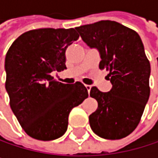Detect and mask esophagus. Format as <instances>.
<instances>
[{
	"mask_svg": "<svg viewBox=\"0 0 158 158\" xmlns=\"http://www.w3.org/2000/svg\"><path fill=\"white\" fill-rule=\"evenodd\" d=\"M85 87H86L88 92H89V91H90V89H91V86H90V85H85Z\"/></svg>",
	"mask_w": 158,
	"mask_h": 158,
	"instance_id": "esophagus-1",
	"label": "esophagus"
}]
</instances>
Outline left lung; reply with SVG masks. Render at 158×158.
<instances>
[{
    "instance_id": "left-lung-1",
    "label": "left lung",
    "mask_w": 158,
    "mask_h": 158,
    "mask_svg": "<svg viewBox=\"0 0 158 158\" xmlns=\"http://www.w3.org/2000/svg\"><path fill=\"white\" fill-rule=\"evenodd\" d=\"M76 30L89 48L99 50V67L110 71L112 85L109 92L91 88L98 109L89 117L90 127L104 139L126 137L137 127L150 95L151 69L142 40L135 31L109 20Z\"/></svg>"
}]
</instances>
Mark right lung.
Segmentation results:
<instances>
[{"label":"right lung","instance_id":"add662e5","mask_svg":"<svg viewBox=\"0 0 158 158\" xmlns=\"http://www.w3.org/2000/svg\"><path fill=\"white\" fill-rule=\"evenodd\" d=\"M79 37L73 28L35 29L21 35L6 54L10 106L22 128L35 139L62 136L70 110L89 96L81 82L64 84L51 75L67 69L66 50Z\"/></svg>","mask_w":158,"mask_h":158}]
</instances>
